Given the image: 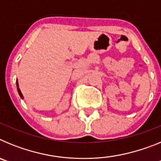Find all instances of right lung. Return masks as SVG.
I'll return each mask as SVG.
<instances>
[{"label": "right lung", "instance_id": "obj_1", "mask_svg": "<svg viewBox=\"0 0 161 161\" xmlns=\"http://www.w3.org/2000/svg\"><path fill=\"white\" fill-rule=\"evenodd\" d=\"M17 87H18V93H19L20 97H21L22 98H23V96H22V93H21V90H20V89L18 88V82H17Z\"/></svg>", "mask_w": 161, "mask_h": 161}]
</instances>
